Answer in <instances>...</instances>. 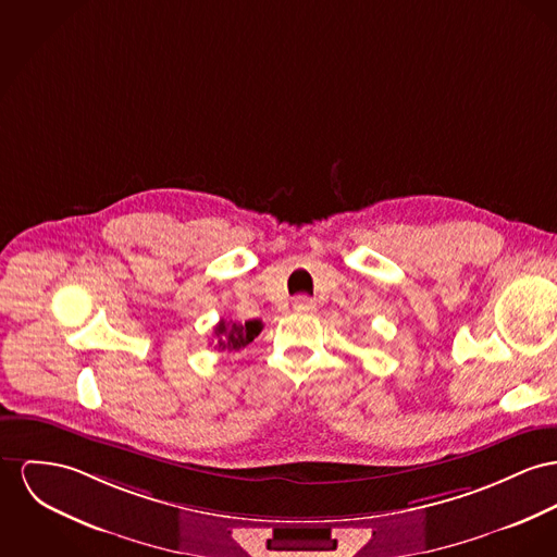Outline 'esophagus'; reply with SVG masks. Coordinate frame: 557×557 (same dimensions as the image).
<instances>
[{
  "label": "esophagus",
  "instance_id": "obj_1",
  "mask_svg": "<svg viewBox=\"0 0 557 557\" xmlns=\"http://www.w3.org/2000/svg\"><path fill=\"white\" fill-rule=\"evenodd\" d=\"M294 310L296 312H314L317 310V301L312 297L297 296L294 299Z\"/></svg>",
  "mask_w": 557,
  "mask_h": 557
}]
</instances>
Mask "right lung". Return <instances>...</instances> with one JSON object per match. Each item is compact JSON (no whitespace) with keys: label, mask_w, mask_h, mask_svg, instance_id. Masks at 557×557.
I'll use <instances>...</instances> for the list:
<instances>
[{"label":"right lung","mask_w":557,"mask_h":557,"mask_svg":"<svg viewBox=\"0 0 557 557\" xmlns=\"http://www.w3.org/2000/svg\"><path fill=\"white\" fill-rule=\"evenodd\" d=\"M260 321H247L243 323H227V321H220L218 327L213 330L215 334V348L218 350H227V352H236L240 348H245L247 344H251L256 339V335L260 334Z\"/></svg>","instance_id":"1"}]
</instances>
